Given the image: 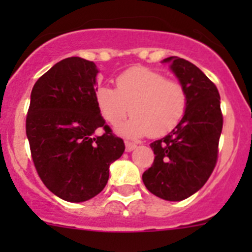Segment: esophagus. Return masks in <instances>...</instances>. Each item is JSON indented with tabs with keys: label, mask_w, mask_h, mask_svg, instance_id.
I'll list each match as a JSON object with an SVG mask.
<instances>
[{
	"label": "esophagus",
	"mask_w": 252,
	"mask_h": 252,
	"mask_svg": "<svg viewBox=\"0 0 252 252\" xmlns=\"http://www.w3.org/2000/svg\"><path fill=\"white\" fill-rule=\"evenodd\" d=\"M125 145H126V151H127V153L132 151L133 149H136V144H133V142L126 141L125 142Z\"/></svg>",
	"instance_id": "esophagus-1"
}]
</instances>
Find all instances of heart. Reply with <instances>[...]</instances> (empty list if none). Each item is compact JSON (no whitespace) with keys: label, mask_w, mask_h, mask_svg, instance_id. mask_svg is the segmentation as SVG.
<instances>
[{"label":"heart","mask_w":252,"mask_h":252,"mask_svg":"<svg viewBox=\"0 0 252 252\" xmlns=\"http://www.w3.org/2000/svg\"><path fill=\"white\" fill-rule=\"evenodd\" d=\"M95 104L110 125L117 126L125 137L137 139L145 135L164 136L177 127L186 115L188 97L179 82L166 79L162 73L146 66H132L116 78V90L99 86Z\"/></svg>","instance_id":"1"}]
</instances>
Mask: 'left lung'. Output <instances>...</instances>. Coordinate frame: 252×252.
Wrapping results in <instances>:
<instances>
[{
  "mask_svg": "<svg viewBox=\"0 0 252 252\" xmlns=\"http://www.w3.org/2000/svg\"><path fill=\"white\" fill-rule=\"evenodd\" d=\"M171 72L186 88L188 104L182 121L165 137L151 142L153 165L142 174L149 192L179 202L206 184L217 162L223 117L217 87L194 64L169 57Z\"/></svg>",
  "mask_w": 252,
  "mask_h": 252,
  "instance_id": "obj_1",
  "label": "left lung"
}]
</instances>
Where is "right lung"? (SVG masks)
Masks as SVG:
<instances>
[{"label":"right lung","instance_id":"right-lung-1","mask_svg":"<svg viewBox=\"0 0 252 252\" xmlns=\"http://www.w3.org/2000/svg\"><path fill=\"white\" fill-rule=\"evenodd\" d=\"M98 69L90 60L66 58L37 79L31 91L26 136L40 179L66 202L101 193L110 165L125 151L95 104ZM102 128L104 133L97 135Z\"/></svg>","mask_w":252,"mask_h":252}]
</instances>
